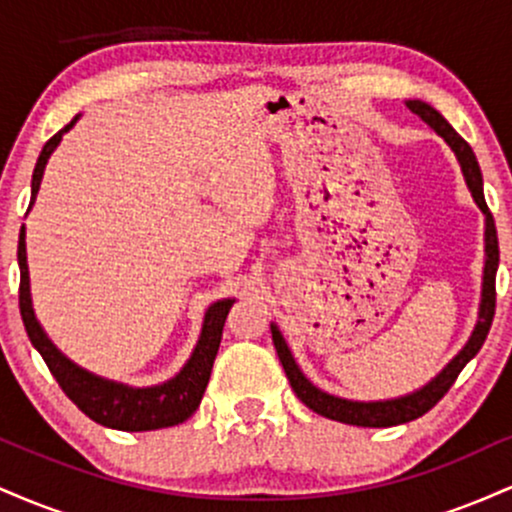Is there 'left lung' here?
Wrapping results in <instances>:
<instances>
[{"instance_id": "8db88e82", "label": "left lung", "mask_w": 512, "mask_h": 512, "mask_svg": "<svg viewBox=\"0 0 512 512\" xmlns=\"http://www.w3.org/2000/svg\"><path fill=\"white\" fill-rule=\"evenodd\" d=\"M404 105L414 113L419 120H424L433 132L450 146L452 154H455L457 163H460L464 182H467L469 192H472L474 204L484 214V276H481V301H479V315L477 325H474L472 334H469L467 344L457 351V356L445 366L436 378H431L424 387L409 392V395L392 397V399H378V402H358V399H346L330 395V392L320 390V387L310 383L305 378L301 366L293 358L289 344H286L284 334H281L276 322H272V342L276 354H279L281 366L286 370V378L296 392V397L301 399L308 409H313L315 414L325 416V419L339 421V424H351V426H363V428H387V426H399L407 424V421L419 419L428 409H433L443 399L445 392L450 390L455 378L460 375V370L479 354L481 344H484L486 334L491 330L493 313H496V272H498V236H496V223L489 207H486L484 199V178H481V170L474 156L472 146H469L460 134L452 129V125L438 113L433 105L426 101H404Z\"/></svg>"}]
</instances>
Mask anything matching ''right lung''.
I'll return each mask as SVG.
<instances>
[{
  "instance_id": "right-lung-1",
  "label": "right lung",
  "mask_w": 512,
  "mask_h": 512,
  "mask_svg": "<svg viewBox=\"0 0 512 512\" xmlns=\"http://www.w3.org/2000/svg\"><path fill=\"white\" fill-rule=\"evenodd\" d=\"M81 115H76L67 127L60 129L55 137L40 151L38 163H35L33 180H31V204H35V195L40 190V180H43L45 166H48L52 151L62 142L64 134L76 125ZM19 269H21V286H19V308L23 317V327H26L28 339L48 363L50 373L60 383L72 402L79 407L88 419L96 424L115 428V431H156V428L178 426L182 421L190 419L195 414L199 402H202L204 390H207L211 366L214 358L219 354L223 325H226L228 310L233 308L236 298H221V301L211 303L204 313L202 332H199L197 346L192 356L187 358L185 366L180 373L166 383L149 385V387H134L127 383H117V380H108L103 375L91 373V370L76 366L69 356H64L43 325L38 322L33 310L31 298V276H28V257H26V226H21L19 233Z\"/></svg>"
}]
</instances>
